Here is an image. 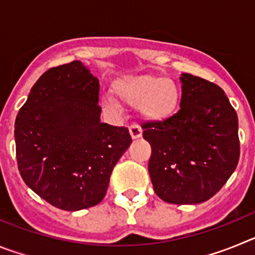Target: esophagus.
<instances>
[{
	"label": "esophagus",
	"instance_id": "1",
	"mask_svg": "<svg viewBox=\"0 0 255 255\" xmlns=\"http://www.w3.org/2000/svg\"><path fill=\"white\" fill-rule=\"evenodd\" d=\"M129 131L132 139H139L141 136L143 130H141L140 125H138V124H132V125L129 128Z\"/></svg>",
	"mask_w": 255,
	"mask_h": 255
}]
</instances>
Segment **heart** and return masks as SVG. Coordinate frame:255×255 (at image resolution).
<instances>
[{"instance_id":"heart-1","label":"heart","mask_w":255,"mask_h":255,"mask_svg":"<svg viewBox=\"0 0 255 255\" xmlns=\"http://www.w3.org/2000/svg\"><path fill=\"white\" fill-rule=\"evenodd\" d=\"M114 93L120 102L138 106L141 116L161 121L172 116L180 101V88L175 80L153 74L131 76L117 82ZM111 106L112 101H106Z\"/></svg>"}]
</instances>
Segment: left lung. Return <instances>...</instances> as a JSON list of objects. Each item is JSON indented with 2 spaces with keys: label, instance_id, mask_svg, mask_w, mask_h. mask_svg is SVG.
<instances>
[{
  "label": "left lung",
  "instance_id": "obj_1",
  "mask_svg": "<svg viewBox=\"0 0 255 255\" xmlns=\"http://www.w3.org/2000/svg\"><path fill=\"white\" fill-rule=\"evenodd\" d=\"M180 80L179 111L141 129L152 147L148 171L155 194L171 204H198L220 191L238 166V115L215 83L191 74Z\"/></svg>",
  "mask_w": 255,
  "mask_h": 255
}]
</instances>
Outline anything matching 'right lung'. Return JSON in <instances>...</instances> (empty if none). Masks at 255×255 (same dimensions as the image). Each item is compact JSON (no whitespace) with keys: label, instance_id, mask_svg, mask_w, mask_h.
Returning a JSON list of instances; mask_svg holds the SVG:
<instances>
[{"label":"right lung","instance_id":"right-lung-1","mask_svg":"<svg viewBox=\"0 0 255 255\" xmlns=\"http://www.w3.org/2000/svg\"><path fill=\"white\" fill-rule=\"evenodd\" d=\"M100 80L80 61L47 70L15 121L16 159L26 185L56 208L101 203L129 130L101 123Z\"/></svg>","mask_w":255,"mask_h":255}]
</instances>
